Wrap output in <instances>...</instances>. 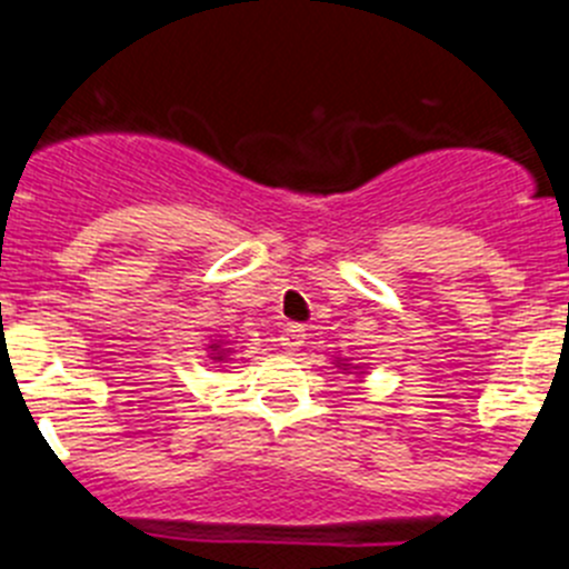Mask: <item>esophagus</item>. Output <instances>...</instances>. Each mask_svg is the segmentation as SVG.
I'll use <instances>...</instances> for the list:
<instances>
[{"label": "esophagus", "mask_w": 569, "mask_h": 569, "mask_svg": "<svg viewBox=\"0 0 569 569\" xmlns=\"http://www.w3.org/2000/svg\"><path fill=\"white\" fill-rule=\"evenodd\" d=\"M278 340H280V346L286 348V351H297V348L306 342V329H303V326H286V329L280 331Z\"/></svg>", "instance_id": "1"}]
</instances>
